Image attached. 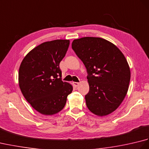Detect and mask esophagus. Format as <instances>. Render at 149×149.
<instances>
[{
    "label": "esophagus",
    "mask_w": 149,
    "mask_h": 149,
    "mask_svg": "<svg viewBox=\"0 0 149 149\" xmlns=\"http://www.w3.org/2000/svg\"><path fill=\"white\" fill-rule=\"evenodd\" d=\"M80 83H77V82H73V84L74 85L75 87H77L79 85Z\"/></svg>",
    "instance_id": "34e87169"
}]
</instances>
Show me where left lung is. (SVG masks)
I'll return each mask as SVG.
<instances>
[{
  "mask_svg": "<svg viewBox=\"0 0 149 149\" xmlns=\"http://www.w3.org/2000/svg\"><path fill=\"white\" fill-rule=\"evenodd\" d=\"M72 48L85 66L90 90L88 108L99 116L115 111L127 93L131 71L124 55L111 42L101 38L73 41Z\"/></svg>",
  "mask_w": 149,
  "mask_h": 149,
  "instance_id": "8db88e82",
  "label": "left lung"
}]
</instances>
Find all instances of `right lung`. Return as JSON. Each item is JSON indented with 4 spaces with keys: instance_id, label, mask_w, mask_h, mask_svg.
I'll return each mask as SVG.
<instances>
[{
    "instance_id": "right-lung-1",
    "label": "right lung",
    "mask_w": 149,
    "mask_h": 149,
    "mask_svg": "<svg viewBox=\"0 0 149 149\" xmlns=\"http://www.w3.org/2000/svg\"><path fill=\"white\" fill-rule=\"evenodd\" d=\"M70 45L68 40H56L36 47L20 66L18 83L25 99L38 112L52 115L65 107L73 87L61 81L59 63Z\"/></svg>"
}]
</instances>
